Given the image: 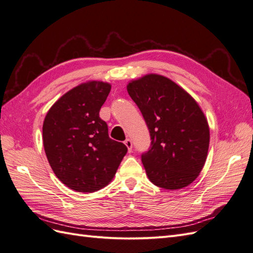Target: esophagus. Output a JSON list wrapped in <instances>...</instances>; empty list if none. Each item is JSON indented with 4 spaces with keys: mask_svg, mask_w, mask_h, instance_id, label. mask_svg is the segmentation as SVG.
Instances as JSON below:
<instances>
[{
    "mask_svg": "<svg viewBox=\"0 0 253 253\" xmlns=\"http://www.w3.org/2000/svg\"><path fill=\"white\" fill-rule=\"evenodd\" d=\"M125 144L126 145V148H127L128 152H131V151H132V148H133V143H132V140H131V139H126V140L125 141Z\"/></svg>",
    "mask_w": 253,
    "mask_h": 253,
    "instance_id": "1",
    "label": "esophagus"
}]
</instances>
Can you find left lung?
I'll use <instances>...</instances> for the list:
<instances>
[{
	"label": "left lung",
	"instance_id": "obj_1",
	"mask_svg": "<svg viewBox=\"0 0 253 253\" xmlns=\"http://www.w3.org/2000/svg\"><path fill=\"white\" fill-rule=\"evenodd\" d=\"M126 90L150 131L151 149L141 156L149 179L168 190L189 186L203 170L210 142L201 106L186 89L158 74L131 80Z\"/></svg>",
	"mask_w": 253,
	"mask_h": 253
}]
</instances>
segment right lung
<instances>
[{
	"instance_id": "add662e5",
	"label": "right lung",
	"mask_w": 253,
	"mask_h": 253,
	"mask_svg": "<svg viewBox=\"0 0 253 253\" xmlns=\"http://www.w3.org/2000/svg\"><path fill=\"white\" fill-rule=\"evenodd\" d=\"M111 83L89 80L51 105L43 121V145L53 173L66 187L91 193L113 180L127 148L109 137L99 117Z\"/></svg>"
}]
</instances>
